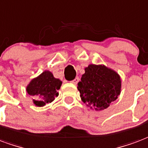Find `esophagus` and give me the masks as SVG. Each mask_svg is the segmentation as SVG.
<instances>
[{
  "mask_svg": "<svg viewBox=\"0 0 148 148\" xmlns=\"http://www.w3.org/2000/svg\"><path fill=\"white\" fill-rule=\"evenodd\" d=\"M79 77H75V78H74V80H72V81H71V82L73 83V84H77V82H79Z\"/></svg>",
  "mask_w": 148,
  "mask_h": 148,
  "instance_id": "esophagus-1",
  "label": "esophagus"
}]
</instances>
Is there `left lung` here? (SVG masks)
I'll return each instance as SVG.
<instances>
[{"instance_id": "1", "label": "left lung", "mask_w": 148, "mask_h": 148, "mask_svg": "<svg viewBox=\"0 0 148 148\" xmlns=\"http://www.w3.org/2000/svg\"><path fill=\"white\" fill-rule=\"evenodd\" d=\"M77 83L80 96L86 104L95 110H103L116 100L120 94L119 75L105 66L91 64Z\"/></svg>"}]
</instances>
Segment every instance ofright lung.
<instances>
[{
	"label": "right lung",
	"mask_w": 148,
	"mask_h": 148,
	"mask_svg": "<svg viewBox=\"0 0 148 148\" xmlns=\"http://www.w3.org/2000/svg\"><path fill=\"white\" fill-rule=\"evenodd\" d=\"M62 85L60 80L55 78L50 71H45L40 76L33 79L27 86L29 95L34 96V103L38 107H43L51 103L58 96L57 92Z\"/></svg>",
	"instance_id": "obj_1"
}]
</instances>
